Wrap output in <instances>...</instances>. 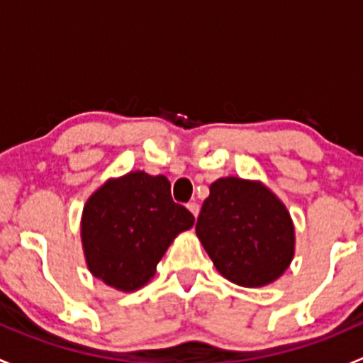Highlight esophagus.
<instances>
[{"label": "esophagus", "mask_w": 363, "mask_h": 363, "mask_svg": "<svg viewBox=\"0 0 363 363\" xmlns=\"http://www.w3.org/2000/svg\"><path fill=\"white\" fill-rule=\"evenodd\" d=\"M188 208H189V212H191V214L195 216V218H196V216H199V212H200V205L199 203H196V202H189L188 203Z\"/></svg>", "instance_id": "1"}]
</instances>
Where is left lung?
Listing matches in <instances>:
<instances>
[{
	"instance_id": "left-lung-1",
	"label": "left lung",
	"mask_w": 363,
	"mask_h": 363,
	"mask_svg": "<svg viewBox=\"0 0 363 363\" xmlns=\"http://www.w3.org/2000/svg\"><path fill=\"white\" fill-rule=\"evenodd\" d=\"M195 230L219 274L240 286L272 283L294 258L290 214L259 182L237 177L212 182Z\"/></svg>"
}]
</instances>
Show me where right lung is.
I'll return each mask as SVG.
<instances>
[{
	"label": "right lung",
	"instance_id": "obj_1",
	"mask_svg": "<svg viewBox=\"0 0 363 363\" xmlns=\"http://www.w3.org/2000/svg\"><path fill=\"white\" fill-rule=\"evenodd\" d=\"M195 218L172 200L164 175L131 172L101 186L84 207L82 246L98 279L123 291L149 283L174 237Z\"/></svg>",
	"mask_w": 363,
	"mask_h": 363
}]
</instances>
